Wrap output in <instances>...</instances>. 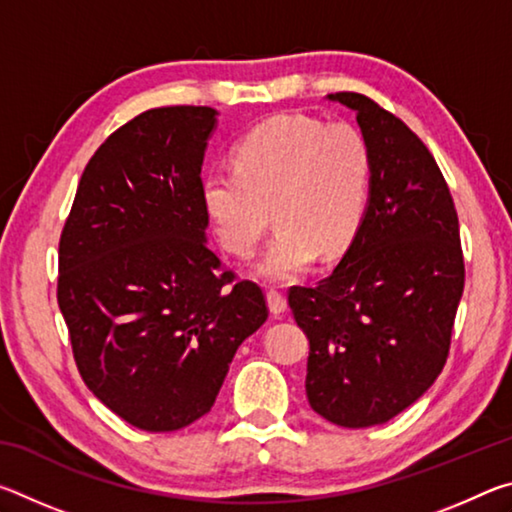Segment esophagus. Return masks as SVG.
Instances as JSON below:
<instances>
[{
  "mask_svg": "<svg viewBox=\"0 0 512 512\" xmlns=\"http://www.w3.org/2000/svg\"><path fill=\"white\" fill-rule=\"evenodd\" d=\"M266 302H268V309H271L273 316H280L282 311L287 309V298H284V293L277 291V289H268Z\"/></svg>",
  "mask_w": 512,
  "mask_h": 512,
  "instance_id": "esophagus-1",
  "label": "esophagus"
}]
</instances>
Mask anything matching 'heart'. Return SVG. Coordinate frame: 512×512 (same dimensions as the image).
Masks as SVG:
<instances>
[{"label":"heart","mask_w":512,"mask_h":512,"mask_svg":"<svg viewBox=\"0 0 512 512\" xmlns=\"http://www.w3.org/2000/svg\"><path fill=\"white\" fill-rule=\"evenodd\" d=\"M370 144L348 121L275 115L241 137L232 171L205 173L201 198L223 250L246 259L271 223L277 235L259 262L266 280H293L320 255H343L368 210Z\"/></svg>","instance_id":"1"}]
</instances>
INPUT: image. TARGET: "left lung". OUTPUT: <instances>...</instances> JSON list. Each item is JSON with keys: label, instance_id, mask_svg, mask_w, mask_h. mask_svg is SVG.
Returning <instances> with one entry per match:
<instances>
[{"label": "left lung", "instance_id": "obj_1", "mask_svg": "<svg viewBox=\"0 0 512 512\" xmlns=\"http://www.w3.org/2000/svg\"><path fill=\"white\" fill-rule=\"evenodd\" d=\"M329 99L357 112L370 144L368 210L339 266L291 287L289 307L309 339V406L363 429L409 409L443 372L465 262L452 194L420 137L366 94Z\"/></svg>", "mask_w": 512, "mask_h": 512}]
</instances>
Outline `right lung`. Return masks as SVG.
<instances>
[{"mask_svg":"<svg viewBox=\"0 0 512 512\" xmlns=\"http://www.w3.org/2000/svg\"><path fill=\"white\" fill-rule=\"evenodd\" d=\"M207 106L151 108L85 167L58 244V307L85 386L144 431L212 409L232 357L268 318L264 291L205 244Z\"/></svg>","mask_w":512,"mask_h":512,"instance_id":"right-lung-1","label":"right lung"}]
</instances>
